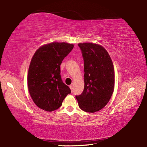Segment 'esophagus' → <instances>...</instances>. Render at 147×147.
Here are the masks:
<instances>
[{
	"label": "esophagus",
	"mask_w": 147,
	"mask_h": 147,
	"mask_svg": "<svg viewBox=\"0 0 147 147\" xmlns=\"http://www.w3.org/2000/svg\"><path fill=\"white\" fill-rule=\"evenodd\" d=\"M69 88H71V92H73V85H70L69 86Z\"/></svg>",
	"instance_id": "esophagus-1"
}]
</instances>
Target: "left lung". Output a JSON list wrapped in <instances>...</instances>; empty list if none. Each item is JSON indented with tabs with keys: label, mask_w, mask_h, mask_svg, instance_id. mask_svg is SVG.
Instances as JSON below:
<instances>
[{
	"label": "left lung",
	"mask_w": 147,
	"mask_h": 147,
	"mask_svg": "<svg viewBox=\"0 0 147 147\" xmlns=\"http://www.w3.org/2000/svg\"><path fill=\"white\" fill-rule=\"evenodd\" d=\"M84 61L85 86L76 95L80 108L87 112H95L107 104L114 88L113 64L107 51L98 44L79 43Z\"/></svg>",
	"instance_id": "left-lung-1"
}]
</instances>
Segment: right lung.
<instances>
[{
  "instance_id": "1",
  "label": "right lung",
  "mask_w": 147,
  "mask_h": 147,
  "mask_svg": "<svg viewBox=\"0 0 147 147\" xmlns=\"http://www.w3.org/2000/svg\"><path fill=\"white\" fill-rule=\"evenodd\" d=\"M73 47L70 43L53 42L40 47L33 56L28 86L34 103L43 110L51 112L59 109L71 92L62 82L60 65Z\"/></svg>"
}]
</instances>
